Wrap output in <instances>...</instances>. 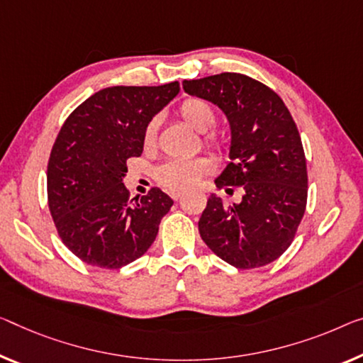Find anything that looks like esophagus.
Segmentation results:
<instances>
[{
  "label": "esophagus",
  "instance_id": "34e87169",
  "mask_svg": "<svg viewBox=\"0 0 363 363\" xmlns=\"http://www.w3.org/2000/svg\"><path fill=\"white\" fill-rule=\"evenodd\" d=\"M170 196H172V199H178V198H180L182 196V193L180 191H174V193H170Z\"/></svg>",
  "mask_w": 363,
  "mask_h": 363
}]
</instances>
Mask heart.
Listing matches in <instances>:
<instances>
[{"mask_svg": "<svg viewBox=\"0 0 363 363\" xmlns=\"http://www.w3.org/2000/svg\"><path fill=\"white\" fill-rule=\"evenodd\" d=\"M178 115L189 128L198 133H208L216 125V111L203 99H186L178 107ZM159 135V120L150 118L143 131V147L147 152H152L157 147ZM204 146L222 152L225 149L224 139L216 135L204 136ZM213 172V162L209 159H193V160H169L155 170V180L169 191H185L193 188L201 178L209 175Z\"/></svg>", "mask_w": 363, "mask_h": 363, "instance_id": "heart-1", "label": "heart"}]
</instances>
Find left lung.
Here are the masks:
<instances>
[{
    "label": "left lung",
    "instance_id": "left-lung-1",
    "mask_svg": "<svg viewBox=\"0 0 363 363\" xmlns=\"http://www.w3.org/2000/svg\"><path fill=\"white\" fill-rule=\"evenodd\" d=\"M189 96L209 100L230 125V162L216 178L240 203L211 194L198 222L201 238L225 263L253 269L291 247L305 214L306 160L291 111L263 82L238 72L183 81Z\"/></svg>",
    "mask_w": 363,
    "mask_h": 363
}]
</instances>
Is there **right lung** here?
<instances>
[{
    "instance_id": "right-lung-1",
    "label": "right lung",
    "mask_w": 363,
    "mask_h": 363,
    "mask_svg": "<svg viewBox=\"0 0 363 363\" xmlns=\"http://www.w3.org/2000/svg\"><path fill=\"white\" fill-rule=\"evenodd\" d=\"M180 92L164 86H115L66 118L47 170L48 208L58 235L77 258L118 269L147 252L174 201L159 188L130 199L126 160L143 154V131Z\"/></svg>"
}]
</instances>
